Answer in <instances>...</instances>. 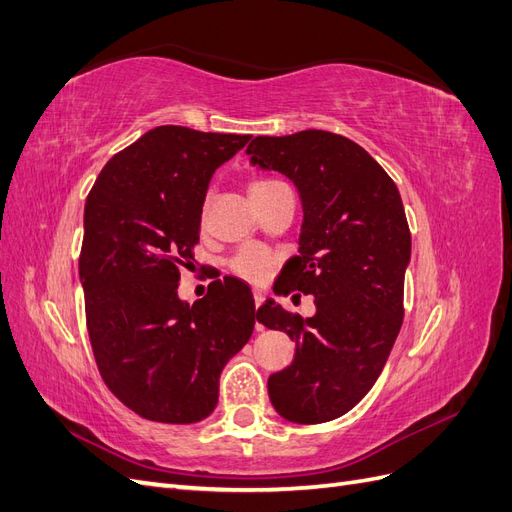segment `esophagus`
I'll use <instances>...</instances> for the list:
<instances>
[{"label": "esophagus", "instance_id": "obj_1", "mask_svg": "<svg viewBox=\"0 0 512 512\" xmlns=\"http://www.w3.org/2000/svg\"><path fill=\"white\" fill-rule=\"evenodd\" d=\"M262 301H265V292H262V290H254V303H256V309L262 305ZM256 331H262L260 324H256Z\"/></svg>", "mask_w": 512, "mask_h": 512}]
</instances>
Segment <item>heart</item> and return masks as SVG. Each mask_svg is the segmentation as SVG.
<instances>
[{
  "mask_svg": "<svg viewBox=\"0 0 512 512\" xmlns=\"http://www.w3.org/2000/svg\"><path fill=\"white\" fill-rule=\"evenodd\" d=\"M280 181H273V179H254L250 183V188H247V192H250V198L256 196V194H262L271 190L273 185H277ZM275 267V258L271 252L262 250V247L258 245H247L243 247V250L232 258V271H235L237 275H241L243 280L247 282H254V284H260L265 282L267 277L271 275Z\"/></svg>",
  "mask_w": 512,
  "mask_h": 512,
  "instance_id": "heart-1",
  "label": "heart"
}]
</instances>
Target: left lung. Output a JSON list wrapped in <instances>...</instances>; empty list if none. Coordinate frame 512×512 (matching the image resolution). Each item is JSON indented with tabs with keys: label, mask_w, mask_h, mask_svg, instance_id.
I'll return each mask as SVG.
<instances>
[{
	"label": "left lung",
	"mask_w": 512,
	"mask_h": 512,
	"mask_svg": "<svg viewBox=\"0 0 512 512\" xmlns=\"http://www.w3.org/2000/svg\"><path fill=\"white\" fill-rule=\"evenodd\" d=\"M250 164L277 170L299 190V256L275 294H314L301 318L273 299L256 320L294 339V361L269 376V399L290 423L346 414L369 393L404 322V277L412 239L393 179L350 138L324 130L256 136ZM299 297V294H297Z\"/></svg>",
	"instance_id": "left-lung-1"
}]
</instances>
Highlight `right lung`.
Wrapping results in <instances>:
<instances>
[{
  "label": "right lung",
  "mask_w": 512,
  "mask_h": 512,
  "mask_svg": "<svg viewBox=\"0 0 512 512\" xmlns=\"http://www.w3.org/2000/svg\"><path fill=\"white\" fill-rule=\"evenodd\" d=\"M250 138L153 128L106 162L87 196L79 275L91 348L108 389L147 421L207 418L224 365L252 337L254 297L237 277L194 305L179 299L209 181Z\"/></svg>",
  "instance_id": "right-lung-1"
}]
</instances>
